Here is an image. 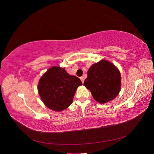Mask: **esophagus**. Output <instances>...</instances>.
I'll use <instances>...</instances> for the list:
<instances>
[{"instance_id":"1","label":"esophagus","mask_w":154,"mask_h":154,"mask_svg":"<svg viewBox=\"0 0 154 154\" xmlns=\"http://www.w3.org/2000/svg\"><path fill=\"white\" fill-rule=\"evenodd\" d=\"M80 80H81L82 83H83V82H84V78H83V77H80Z\"/></svg>"}]
</instances>
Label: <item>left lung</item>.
<instances>
[{
    "instance_id": "1",
    "label": "left lung",
    "mask_w": 154,
    "mask_h": 154,
    "mask_svg": "<svg viewBox=\"0 0 154 154\" xmlns=\"http://www.w3.org/2000/svg\"><path fill=\"white\" fill-rule=\"evenodd\" d=\"M84 85L94 100L105 103L114 99L121 88V75L118 69L106 60H101L89 68Z\"/></svg>"
}]
</instances>
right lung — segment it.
<instances>
[{"label": "right lung", "mask_w": 154, "mask_h": 154, "mask_svg": "<svg viewBox=\"0 0 154 154\" xmlns=\"http://www.w3.org/2000/svg\"><path fill=\"white\" fill-rule=\"evenodd\" d=\"M80 79L69 74L65 69L50 68L38 82V93L44 103L55 111H61L71 105Z\"/></svg>", "instance_id": "1"}]
</instances>
